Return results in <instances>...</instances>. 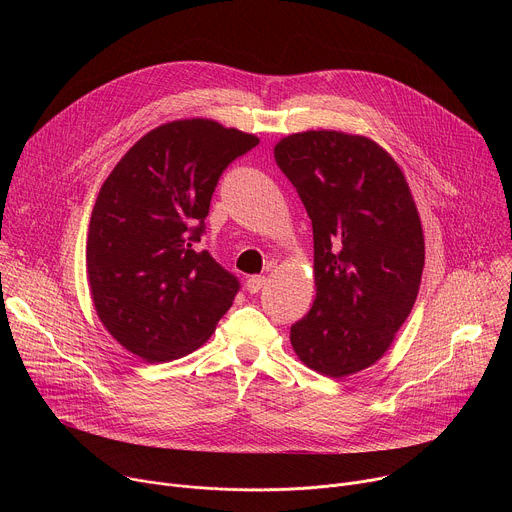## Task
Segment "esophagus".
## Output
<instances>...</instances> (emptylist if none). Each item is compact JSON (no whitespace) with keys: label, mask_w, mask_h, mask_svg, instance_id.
<instances>
[{"label":"esophagus","mask_w":512,"mask_h":512,"mask_svg":"<svg viewBox=\"0 0 512 512\" xmlns=\"http://www.w3.org/2000/svg\"><path fill=\"white\" fill-rule=\"evenodd\" d=\"M265 283H267L265 277L253 275V277L247 279V291H249V294H257V291H261L265 287Z\"/></svg>","instance_id":"obj_1"}]
</instances>
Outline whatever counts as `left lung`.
<instances>
[{
    "label": "left lung",
    "mask_w": 512,
    "mask_h": 512,
    "mask_svg": "<svg viewBox=\"0 0 512 512\" xmlns=\"http://www.w3.org/2000/svg\"><path fill=\"white\" fill-rule=\"evenodd\" d=\"M273 156L314 229L316 298L291 326V346L308 369L350 377L383 358L417 300L425 241L413 194L367 135L291 133Z\"/></svg>",
    "instance_id": "left-lung-1"
}]
</instances>
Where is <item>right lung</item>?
<instances>
[{
    "label": "right lung",
    "mask_w": 512,
    "mask_h": 512,
    "mask_svg": "<svg viewBox=\"0 0 512 512\" xmlns=\"http://www.w3.org/2000/svg\"><path fill=\"white\" fill-rule=\"evenodd\" d=\"M259 137L214 119L168 121L139 137L103 182L87 235V277L105 330L145 362L200 348L239 281L208 251L210 198Z\"/></svg>",
    "instance_id": "obj_1"
}]
</instances>
